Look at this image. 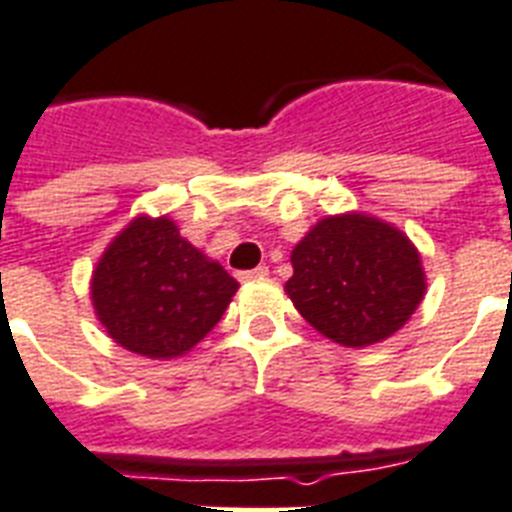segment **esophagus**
Here are the masks:
<instances>
[{
    "label": "esophagus",
    "instance_id": "34e87169",
    "mask_svg": "<svg viewBox=\"0 0 512 512\" xmlns=\"http://www.w3.org/2000/svg\"><path fill=\"white\" fill-rule=\"evenodd\" d=\"M268 276V268H265V265H257V268H252V270H242V273H239V281H252V278H265Z\"/></svg>",
    "mask_w": 512,
    "mask_h": 512
}]
</instances>
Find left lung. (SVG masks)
Wrapping results in <instances>:
<instances>
[{
	"instance_id": "left-lung-1",
	"label": "left lung",
	"mask_w": 512,
	"mask_h": 512,
	"mask_svg": "<svg viewBox=\"0 0 512 512\" xmlns=\"http://www.w3.org/2000/svg\"><path fill=\"white\" fill-rule=\"evenodd\" d=\"M286 281L302 318L331 342L368 347L397 328L426 292L421 257L402 231L368 215L321 220L292 252Z\"/></svg>"
}]
</instances>
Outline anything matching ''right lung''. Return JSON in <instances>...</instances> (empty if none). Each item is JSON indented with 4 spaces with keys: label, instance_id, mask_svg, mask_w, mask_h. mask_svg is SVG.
I'll use <instances>...</instances> for the list:
<instances>
[{
    "label": "right lung",
    "instance_id": "add662e5",
    "mask_svg": "<svg viewBox=\"0 0 512 512\" xmlns=\"http://www.w3.org/2000/svg\"><path fill=\"white\" fill-rule=\"evenodd\" d=\"M239 289L223 265L181 239L168 218H136L99 260L91 299L107 334L144 357L202 342Z\"/></svg>",
    "mask_w": 512,
    "mask_h": 512
}]
</instances>
